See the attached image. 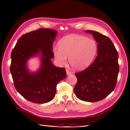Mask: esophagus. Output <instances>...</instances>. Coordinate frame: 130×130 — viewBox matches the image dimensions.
<instances>
[{
    "label": "esophagus",
    "mask_w": 130,
    "mask_h": 130,
    "mask_svg": "<svg viewBox=\"0 0 130 130\" xmlns=\"http://www.w3.org/2000/svg\"><path fill=\"white\" fill-rule=\"evenodd\" d=\"M66 73H67V75H69L72 74V72L69 71V70H67V69L66 70Z\"/></svg>",
    "instance_id": "obj_1"
}]
</instances>
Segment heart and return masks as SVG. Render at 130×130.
<instances>
[{
  "label": "heart",
  "instance_id": "heart-1",
  "mask_svg": "<svg viewBox=\"0 0 130 130\" xmlns=\"http://www.w3.org/2000/svg\"><path fill=\"white\" fill-rule=\"evenodd\" d=\"M98 46L93 39L77 35L63 38L59 42L58 48H54L55 58L59 65H65L69 56V62L76 70H83L92 63L98 53Z\"/></svg>",
  "mask_w": 130,
  "mask_h": 130
}]
</instances>
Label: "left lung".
Segmentation results:
<instances>
[{
    "instance_id": "1",
    "label": "left lung",
    "mask_w": 130,
    "mask_h": 130,
    "mask_svg": "<svg viewBox=\"0 0 130 130\" xmlns=\"http://www.w3.org/2000/svg\"><path fill=\"white\" fill-rule=\"evenodd\" d=\"M98 43V56L87 68L75 73L74 93L85 101L96 102L107 96L116 86L119 67L118 54L110 39L96 31L87 30Z\"/></svg>"
}]
</instances>
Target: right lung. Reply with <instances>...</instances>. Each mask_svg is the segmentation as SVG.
<instances>
[{
    "label": "right lung",
    "mask_w": 130,
    "mask_h": 130,
    "mask_svg": "<svg viewBox=\"0 0 130 130\" xmlns=\"http://www.w3.org/2000/svg\"><path fill=\"white\" fill-rule=\"evenodd\" d=\"M57 31L40 29L23 35L11 53L10 72L17 91L34 103L44 104L55 95L56 85L66 78L65 69L55 66L53 43ZM38 56L41 64L36 72H30L27 61Z\"/></svg>",
    "instance_id": "1"
}]
</instances>
